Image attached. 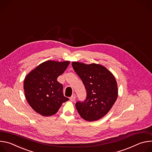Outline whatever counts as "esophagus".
<instances>
[{"mask_svg":"<svg viewBox=\"0 0 152 152\" xmlns=\"http://www.w3.org/2000/svg\"><path fill=\"white\" fill-rule=\"evenodd\" d=\"M75 99H76V95H75V94H73V95L70 97V100H71V101H72V102L75 101Z\"/></svg>","mask_w":152,"mask_h":152,"instance_id":"1","label":"esophagus"}]
</instances>
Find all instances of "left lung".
I'll use <instances>...</instances> for the list:
<instances>
[{"mask_svg":"<svg viewBox=\"0 0 152 152\" xmlns=\"http://www.w3.org/2000/svg\"><path fill=\"white\" fill-rule=\"evenodd\" d=\"M72 67L86 91V99L75 106L80 117L88 121L98 120L111 109L118 96L114 75L100 64L73 62Z\"/></svg>","mask_w":152,"mask_h":152,"instance_id":"8db88e82","label":"left lung"}]
</instances>
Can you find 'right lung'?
<instances>
[{
  "label": "right lung",
  "instance_id": "1",
  "mask_svg": "<svg viewBox=\"0 0 152 152\" xmlns=\"http://www.w3.org/2000/svg\"><path fill=\"white\" fill-rule=\"evenodd\" d=\"M70 61H47L32 70L24 80L26 99L32 109L42 116L56 114L62 103L69 100L63 94V86L57 81Z\"/></svg>",
  "mask_w": 152,
  "mask_h": 152
}]
</instances>
